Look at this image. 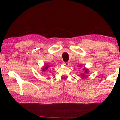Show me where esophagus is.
Here are the masks:
<instances>
[{
	"label": "esophagus",
	"mask_w": 120,
	"mask_h": 120,
	"mask_svg": "<svg viewBox=\"0 0 120 120\" xmlns=\"http://www.w3.org/2000/svg\"><path fill=\"white\" fill-rule=\"evenodd\" d=\"M64 64L66 66H68L69 64V62H64Z\"/></svg>",
	"instance_id": "34e87169"
}]
</instances>
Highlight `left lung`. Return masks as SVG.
I'll list each match as a JSON object with an SVG mask.
<instances>
[{
    "instance_id": "8db88e82",
    "label": "left lung",
    "mask_w": 120,
    "mask_h": 120,
    "mask_svg": "<svg viewBox=\"0 0 120 120\" xmlns=\"http://www.w3.org/2000/svg\"><path fill=\"white\" fill-rule=\"evenodd\" d=\"M82 70H84L85 73H84V74H82V75H81L80 76H82V77H86V76H85V74H88V69H86V68H84V69H82Z\"/></svg>"
}]
</instances>
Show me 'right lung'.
I'll return each instance as SVG.
<instances>
[{
	"label": "right lung",
	"instance_id": "obj_1",
	"mask_svg": "<svg viewBox=\"0 0 120 120\" xmlns=\"http://www.w3.org/2000/svg\"><path fill=\"white\" fill-rule=\"evenodd\" d=\"M49 67H50V66H49V65H47V64L44 65L43 67L42 68V70H41L43 72H44V71H45V70H47L48 69V68H49Z\"/></svg>",
	"mask_w": 120,
	"mask_h": 120
}]
</instances>
